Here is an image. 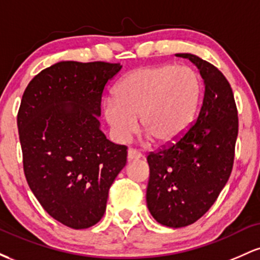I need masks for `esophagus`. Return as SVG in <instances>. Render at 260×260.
Instances as JSON below:
<instances>
[{
  "label": "esophagus",
  "instance_id": "obj_1",
  "mask_svg": "<svg viewBox=\"0 0 260 260\" xmlns=\"http://www.w3.org/2000/svg\"><path fill=\"white\" fill-rule=\"evenodd\" d=\"M142 157V154L139 151L134 150V149H128L127 153V159L128 161H133V160H139Z\"/></svg>",
  "mask_w": 260,
  "mask_h": 260
}]
</instances>
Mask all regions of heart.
Masks as SVG:
<instances>
[{"instance_id":"heart-1","label":"heart","mask_w":260,"mask_h":260,"mask_svg":"<svg viewBox=\"0 0 260 260\" xmlns=\"http://www.w3.org/2000/svg\"><path fill=\"white\" fill-rule=\"evenodd\" d=\"M202 82L192 68L145 66L131 71L115 86V98L103 103L104 117L116 139L123 142L140 129L156 145L180 139L193 123L202 99Z\"/></svg>"}]
</instances>
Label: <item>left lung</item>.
Listing matches in <instances>:
<instances>
[{"label": "left lung", "instance_id": "8db88e82", "mask_svg": "<svg viewBox=\"0 0 260 260\" xmlns=\"http://www.w3.org/2000/svg\"><path fill=\"white\" fill-rule=\"evenodd\" d=\"M199 70L204 99L197 121L171 147L148 155L147 205L168 228H184L201 219L216 201L232 171L238 133L237 109L228 79L192 53H176Z\"/></svg>", "mask_w": 260, "mask_h": 260}]
</instances>
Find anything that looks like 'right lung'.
I'll return each instance as SVG.
<instances>
[{"label":"right lung","mask_w":260,"mask_h":260,"mask_svg":"<svg viewBox=\"0 0 260 260\" xmlns=\"http://www.w3.org/2000/svg\"><path fill=\"white\" fill-rule=\"evenodd\" d=\"M120 63L61 61L26 86L17 123L24 174L46 213L76 230L106 210L111 184L127 162V147L100 129L101 95Z\"/></svg>","instance_id":"right-lung-1"}]
</instances>
